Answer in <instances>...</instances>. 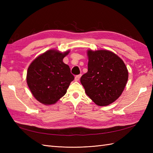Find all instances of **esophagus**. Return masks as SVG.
Masks as SVG:
<instances>
[{"instance_id":"34e87169","label":"esophagus","mask_w":153,"mask_h":153,"mask_svg":"<svg viewBox=\"0 0 153 153\" xmlns=\"http://www.w3.org/2000/svg\"><path fill=\"white\" fill-rule=\"evenodd\" d=\"M81 76H82V74H79V75H77V76H76V77H75V81L76 82H78V81L79 80Z\"/></svg>"}]
</instances>
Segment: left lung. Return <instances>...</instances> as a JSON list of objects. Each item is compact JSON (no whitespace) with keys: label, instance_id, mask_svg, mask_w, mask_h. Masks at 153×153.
Returning a JSON list of instances; mask_svg holds the SVG:
<instances>
[{"label":"left lung","instance_id":"8db88e82","mask_svg":"<svg viewBox=\"0 0 153 153\" xmlns=\"http://www.w3.org/2000/svg\"><path fill=\"white\" fill-rule=\"evenodd\" d=\"M87 54L88 71L81 77V83L97 105H108L122 95L128 79V70L123 61L112 51L89 49Z\"/></svg>","mask_w":153,"mask_h":153}]
</instances>
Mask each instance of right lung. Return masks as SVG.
<instances>
[{
	"instance_id": "right-lung-1",
	"label": "right lung",
	"mask_w": 153,
	"mask_h": 153,
	"mask_svg": "<svg viewBox=\"0 0 153 153\" xmlns=\"http://www.w3.org/2000/svg\"><path fill=\"white\" fill-rule=\"evenodd\" d=\"M70 50L62 53L50 49L40 54L28 67L26 81L32 95L45 105L56 103L67 92L74 76L63 62Z\"/></svg>"
}]
</instances>
